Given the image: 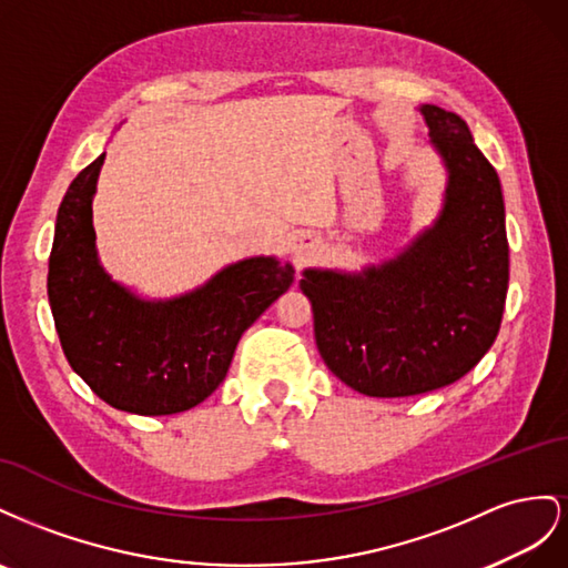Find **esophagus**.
Here are the masks:
<instances>
[{"instance_id":"34e87169","label":"esophagus","mask_w":568,"mask_h":568,"mask_svg":"<svg viewBox=\"0 0 568 568\" xmlns=\"http://www.w3.org/2000/svg\"><path fill=\"white\" fill-rule=\"evenodd\" d=\"M314 245H316V240H314L312 235H304V237L297 242V245H295V252H297L300 256H306V254H312Z\"/></svg>"}]
</instances>
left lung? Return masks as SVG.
<instances>
[{"label":"left lung","mask_w":568,"mask_h":568,"mask_svg":"<svg viewBox=\"0 0 568 568\" xmlns=\"http://www.w3.org/2000/svg\"><path fill=\"white\" fill-rule=\"evenodd\" d=\"M447 166L443 212L412 245L362 273L304 271L323 362L368 397H412L466 376L495 343L509 285L497 171L457 113L424 104Z\"/></svg>","instance_id":"left-lung-1"}]
</instances>
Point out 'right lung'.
<instances>
[{
	"label": "right lung",
	"instance_id": "right-lung-1",
	"mask_svg": "<svg viewBox=\"0 0 568 568\" xmlns=\"http://www.w3.org/2000/svg\"><path fill=\"white\" fill-rule=\"evenodd\" d=\"M104 156L75 175L57 214L47 295L61 349L113 409L187 412L223 383L242 333L293 285L295 268L252 256L187 295L140 300L97 258L92 197Z\"/></svg>",
	"mask_w": 568,
	"mask_h": 568
}]
</instances>
